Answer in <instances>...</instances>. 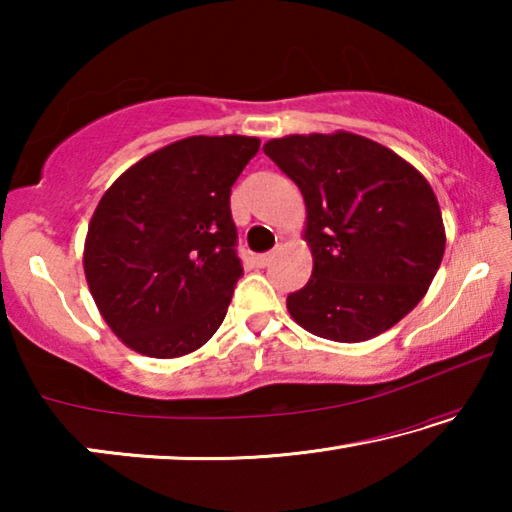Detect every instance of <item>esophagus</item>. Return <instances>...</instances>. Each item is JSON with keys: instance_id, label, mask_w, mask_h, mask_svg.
<instances>
[{"instance_id": "1", "label": "esophagus", "mask_w": 512, "mask_h": 512, "mask_svg": "<svg viewBox=\"0 0 512 512\" xmlns=\"http://www.w3.org/2000/svg\"><path fill=\"white\" fill-rule=\"evenodd\" d=\"M271 259H273V255H271V253H266V255H255V257H253V264H255L257 268H264V266L271 264Z\"/></svg>"}]
</instances>
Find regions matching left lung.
Masks as SVG:
<instances>
[{
    "mask_svg": "<svg viewBox=\"0 0 512 512\" xmlns=\"http://www.w3.org/2000/svg\"><path fill=\"white\" fill-rule=\"evenodd\" d=\"M264 153L305 198L314 259L287 309L320 339L384 334L424 298L445 253V225L427 178L384 144L348 131L284 135Z\"/></svg>",
    "mask_w": 512,
    "mask_h": 512,
    "instance_id": "obj_1",
    "label": "left lung"
}]
</instances>
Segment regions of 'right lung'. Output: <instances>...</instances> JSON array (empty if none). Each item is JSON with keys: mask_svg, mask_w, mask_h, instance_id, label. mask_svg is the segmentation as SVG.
<instances>
[{"mask_svg": "<svg viewBox=\"0 0 512 512\" xmlns=\"http://www.w3.org/2000/svg\"><path fill=\"white\" fill-rule=\"evenodd\" d=\"M246 135H194L128 167L94 210L83 271L101 318L140 354L176 359L212 339L241 277L230 187Z\"/></svg>", "mask_w": 512, "mask_h": 512, "instance_id": "1", "label": "right lung"}]
</instances>
